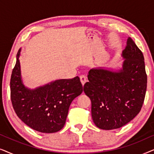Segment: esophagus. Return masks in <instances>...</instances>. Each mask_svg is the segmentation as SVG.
<instances>
[{"label": "esophagus", "mask_w": 154, "mask_h": 154, "mask_svg": "<svg viewBox=\"0 0 154 154\" xmlns=\"http://www.w3.org/2000/svg\"><path fill=\"white\" fill-rule=\"evenodd\" d=\"M80 79H81V82L82 83V85H84L86 83V81H87V79H86V76L84 75H82L80 76Z\"/></svg>", "instance_id": "1"}]
</instances>
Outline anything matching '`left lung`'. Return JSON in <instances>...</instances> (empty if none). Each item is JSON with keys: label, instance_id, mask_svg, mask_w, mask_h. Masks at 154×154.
<instances>
[{"label": "left lung", "instance_id": "left-lung-1", "mask_svg": "<svg viewBox=\"0 0 154 154\" xmlns=\"http://www.w3.org/2000/svg\"><path fill=\"white\" fill-rule=\"evenodd\" d=\"M123 67L118 71L103 68L88 72L83 87L92 102V118L102 130L121 128L140 113L146 90L144 58L131 38L123 51Z\"/></svg>", "mask_w": 154, "mask_h": 154}]
</instances>
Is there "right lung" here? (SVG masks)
<instances>
[{"instance_id":"add662e5","label":"right lung","mask_w":154,"mask_h":154,"mask_svg":"<svg viewBox=\"0 0 154 154\" xmlns=\"http://www.w3.org/2000/svg\"><path fill=\"white\" fill-rule=\"evenodd\" d=\"M10 79V97L17 116L32 129L53 133L62 129L71 103L83 92L79 76L57 80L31 90L25 87L21 76L19 57Z\"/></svg>"}]
</instances>
